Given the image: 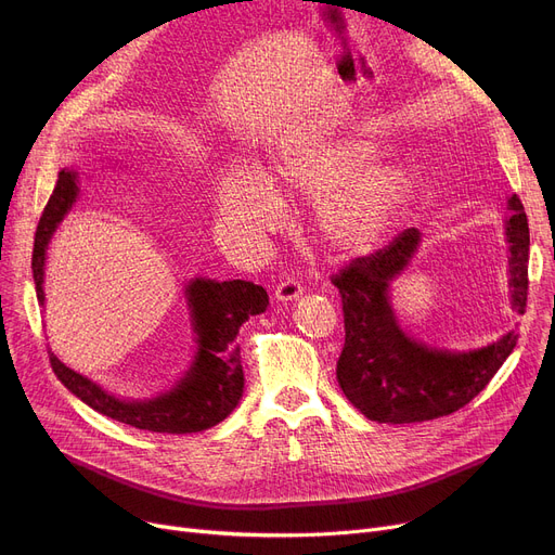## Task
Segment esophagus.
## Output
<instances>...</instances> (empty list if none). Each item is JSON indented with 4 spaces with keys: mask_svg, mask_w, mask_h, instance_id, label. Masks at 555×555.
<instances>
[{
    "mask_svg": "<svg viewBox=\"0 0 555 555\" xmlns=\"http://www.w3.org/2000/svg\"><path fill=\"white\" fill-rule=\"evenodd\" d=\"M299 295H304V285L297 279H285L276 285L274 289V297L276 301H295Z\"/></svg>",
    "mask_w": 555,
    "mask_h": 555,
    "instance_id": "34e87169",
    "label": "esophagus"
}]
</instances>
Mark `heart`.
<instances>
[{"mask_svg":"<svg viewBox=\"0 0 555 555\" xmlns=\"http://www.w3.org/2000/svg\"><path fill=\"white\" fill-rule=\"evenodd\" d=\"M377 143L337 132L289 145L270 175L231 166L218 184L220 218L236 231L256 233L279 220V195L317 199L314 229L333 251L360 254L383 241L414 184L404 166L377 162Z\"/></svg>","mask_w":555,"mask_h":555,"instance_id":"heart-1","label":"heart"}]
</instances>
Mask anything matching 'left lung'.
Returning <instances> with one entry per match:
<instances>
[{"label": "left lung", "instance_id": "obj_1", "mask_svg": "<svg viewBox=\"0 0 555 555\" xmlns=\"http://www.w3.org/2000/svg\"><path fill=\"white\" fill-rule=\"evenodd\" d=\"M511 306L524 314L529 295V220L517 195L508 199ZM421 245L418 229L402 233L375 254L356 258L331 281L341 295L344 348L337 383L353 406L377 423H423L468 404L500 371L517 344L515 331L477 351L450 353L406 335L391 308L389 285Z\"/></svg>", "mask_w": 555, "mask_h": 555}]
</instances>
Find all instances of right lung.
<instances>
[{
  "mask_svg": "<svg viewBox=\"0 0 555 555\" xmlns=\"http://www.w3.org/2000/svg\"><path fill=\"white\" fill-rule=\"evenodd\" d=\"M76 170L57 172V184L47 202L36 229L34 243V281L38 301L44 304V260L47 247L57 224L76 202ZM186 299L193 317L197 356L182 380L168 393L153 400H124L107 393L85 375L72 371L49 351L53 373L74 396L94 412L159 434L202 431L224 421L243 396L245 375L236 335L249 317L266 312L270 299L251 281H214L195 279L186 285Z\"/></svg>",
  "mask_w": 555,
  "mask_h": 555,
  "instance_id": "obj_1",
  "label": "right lung"
}]
</instances>
